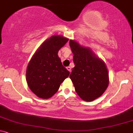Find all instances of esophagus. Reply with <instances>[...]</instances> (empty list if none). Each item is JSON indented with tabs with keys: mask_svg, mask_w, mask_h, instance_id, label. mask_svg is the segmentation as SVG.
I'll use <instances>...</instances> for the list:
<instances>
[{
	"mask_svg": "<svg viewBox=\"0 0 133 133\" xmlns=\"http://www.w3.org/2000/svg\"><path fill=\"white\" fill-rule=\"evenodd\" d=\"M66 69H67V70H68V71H69V72H71V67H70V66L66 67Z\"/></svg>",
	"mask_w": 133,
	"mask_h": 133,
	"instance_id": "obj_1",
	"label": "esophagus"
}]
</instances>
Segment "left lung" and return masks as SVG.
<instances>
[{"label":"left lung","instance_id":"obj_1","mask_svg":"<svg viewBox=\"0 0 133 133\" xmlns=\"http://www.w3.org/2000/svg\"><path fill=\"white\" fill-rule=\"evenodd\" d=\"M75 67L70 75L75 91L83 100L92 101L99 98L109 85L106 64L95 55L90 48L70 40Z\"/></svg>","mask_w":133,"mask_h":133}]
</instances>
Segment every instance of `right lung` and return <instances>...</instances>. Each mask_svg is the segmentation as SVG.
<instances>
[{"mask_svg": "<svg viewBox=\"0 0 133 133\" xmlns=\"http://www.w3.org/2000/svg\"><path fill=\"white\" fill-rule=\"evenodd\" d=\"M68 38L54 35L46 39L33 55L26 71L27 85L31 91L42 99H48L57 93L70 72L58 55L59 50Z\"/></svg>", "mask_w": 133, "mask_h": 133, "instance_id": "obj_1", "label": "right lung"}]
</instances>
